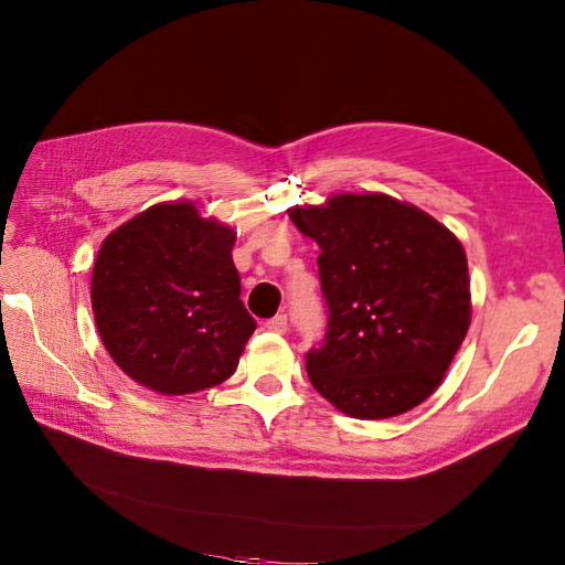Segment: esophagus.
Listing matches in <instances>:
<instances>
[{
  "instance_id": "34e87169",
  "label": "esophagus",
  "mask_w": 565,
  "mask_h": 565,
  "mask_svg": "<svg viewBox=\"0 0 565 565\" xmlns=\"http://www.w3.org/2000/svg\"><path fill=\"white\" fill-rule=\"evenodd\" d=\"M264 328H267L269 332H276V334H284L286 328H289V318H286V313H279L269 318L267 322H264Z\"/></svg>"
}]
</instances>
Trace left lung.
Here are the masks:
<instances>
[{"label":"left lung","mask_w":565,"mask_h":565,"mask_svg":"<svg viewBox=\"0 0 565 565\" xmlns=\"http://www.w3.org/2000/svg\"><path fill=\"white\" fill-rule=\"evenodd\" d=\"M289 218L320 245L328 326L306 352L313 388L359 419L413 411L439 386L471 322L461 243L386 194L332 196Z\"/></svg>","instance_id":"1"}]
</instances>
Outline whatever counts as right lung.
<instances>
[{
	"label": "right lung",
	"mask_w": 565,
	"mask_h": 565,
	"mask_svg": "<svg viewBox=\"0 0 565 565\" xmlns=\"http://www.w3.org/2000/svg\"><path fill=\"white\" fill-rule=\"evenodd\" d=\"M235 233L191 203H160L97 255L92 310L114 362L140 386L196 393L233 376L257 320L239 301Z\"/></svg>",
	"instance_id": "add662e5"
}]
</instances>
